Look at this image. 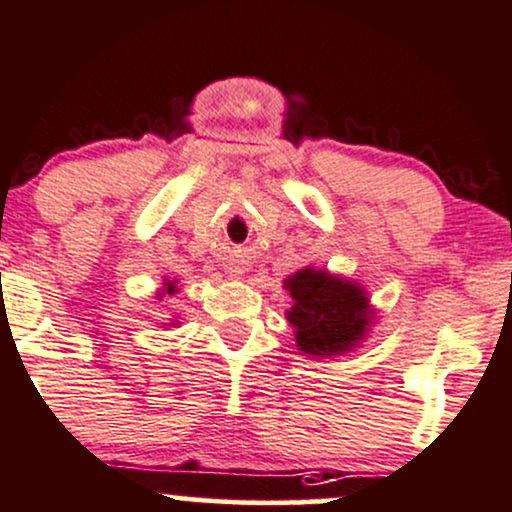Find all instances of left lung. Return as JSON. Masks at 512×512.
<instances>
[{
  "mask_svg": "<svg viewBox=\"0 0 512 512\" xmlns=\"http://www.w3.org/2000/svg\"><path fill=\"white\" fill-rule=\"evenodd\" d=\"M294 306L289 323L296 345L306 355H338L362 340L367 328V296L350 282L328 277L318 269H301L286 282Z\"/></svg>",
  "mask_w": 512,
  "mask_h": 512,
  "instance_id": "8db88e82",
  "label": "left lung"
}]
</instances>
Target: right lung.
<instances>
[{"label":"right lung","instance_id":"1","mask_svg":"<svg viewBox=\"0 0 512 512\" xmlns=\"http://www.w3.org/2000/svg\"><path fill=\"white\" fill-rule=\"evenodd\" d=\"M167 294H174V286L167 284Z\"/></svg>","mask_w":512,"mask_h":512}]
</instances>
